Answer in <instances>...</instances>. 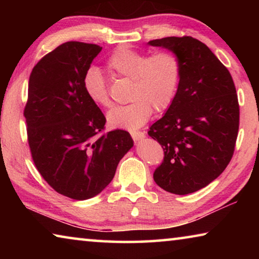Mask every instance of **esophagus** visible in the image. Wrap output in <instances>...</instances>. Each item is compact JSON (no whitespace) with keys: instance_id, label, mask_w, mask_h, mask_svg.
<instances>
[{"instance_id":"esophagus-1","label":"esophagus","mask_w":259,"mask_h":259,"mask_svg":"<svg viewBox=\"0 0 259 259\" xmlns=\"http://www.w3.org/2000/svg\"><path fill=\"white\" fill-rule=\"evenodd\" d=\"M130 135H131V137H133V139L136 140V142L145 138V134L142 133V131H131Z\"/></svg>"}]
</instances>
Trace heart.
Wrapping results in <instances>:
<instances>
[{
  "label": "heart",
  "mask_w": 259,
  "mask_h": 259,
  "mask_svg": "<svg viewBox=\"0 0 259 259\" xmlns=\"http://www.w3.org/2000/svg\"><path fill=\"white\" fill-rule=\"evenodd\" d=\"M107 67L113 74L129 78V100L107 114L112 128L136 130L150 120L152 112H163L174 102L181 80V65L171 52L152 56L120 47L108 57ZM83 88L96 105L109 107L107 82L98 68L91 67L83 76Z\"/></svg>",
  "instance_id": "heart-1"
}]
</instances>
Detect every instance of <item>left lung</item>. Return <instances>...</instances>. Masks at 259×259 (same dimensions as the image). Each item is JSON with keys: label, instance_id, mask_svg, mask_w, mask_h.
Instances as JSON below:
<instances>
[{"label": "left lung", "instance_id": "obj_1", "mask_svg": "<svg viewBox=\"0 0 259 259\" xmlns=\"http://www.w3.org/2000/svg\"><path fill=\"white\" fill-rule=\"evenodd\" d=\"M148 45L174 52L181 65L174 102L148 131L164 152L153 178L166 192L190 194L214 181L233 156L238 95L229 69L201 41L170 36Z\"/></svg>", "mask_w": 259, "mask_h": 259}]
</instances>
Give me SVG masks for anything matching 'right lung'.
I'll return each mask as SVG.
<instances>
[{"mask_svg":"<svg viewBox=\"0 0 259 259\" xmlns=\"http://www.w3.org/2000/svg\"><path fill=\"white\" fill-rule=\"evenodd\" d=\"M100 51L91 43H63L35 65L28 82L24 116L34 164L56 192L74 200L99 194L134 146L124 130L100 135L106 119L83 88Z\"/></svg>","mask_w":259,"mask_h":259,"instance_id":"right-lung-1","label":"right lung"}]
</instances>
